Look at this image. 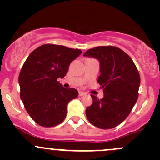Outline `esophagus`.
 Listing matches in <instances>:
<instances>
[{
	"label": "esophagus",
	"mask_w": 160,
	"mask_h": 160,
	"mask_svg": "<svg viewBox=\"0 0 160 160\" xmlns=\"http://www.w3.org/2000/svg\"><path fill=\"white\" fill-rule=\"evenodd\" d=\"M84 95H86V93L83 92H82V91L79 92V96H83Z\"/></svg>",
	"instance_id": "34e87169"
}]
</instances>
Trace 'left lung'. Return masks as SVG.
I'll use <instances>...</instances> for the list:
<instances>
[{
    "instance_id": "obj_1",
    "label": "left lung",
    "mask_w": 160,
    "mask_h": 160,
    "mask_svg": "<svg viewBox=\"0 0 160 160\" xmlns=\"http://www.w3.org/2000/svg\"><path fill=\"white\" fill-rule=\"evenodd\" d=\"M98 60V82L103 89V98L91 95L92 104L86 109L88 120L93 126L110 129L129 115L137 102L140 75L132 58L116 47H98L83 54Z\"/></svg>"
}]
</instances>
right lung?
<instances>
[{"label": "right lung", "mask_w": 160, "mask_h": 160, "mask_svg": "<svg viewBox=\"0 0 160 160\" xmlns=\"http://www.w3.org/2000/svg\"><path fill=\"white\" fill-rule=\"evenodd\" d=\"M82 53L55 44H44L29 55L19 76L20 98L32 120L43 127L60 124L67 114L68 104L78 96L74 88L65 89L64 78L71 62Z\"/></svg>", "instance_id": "add662e5"}]
</instances>
